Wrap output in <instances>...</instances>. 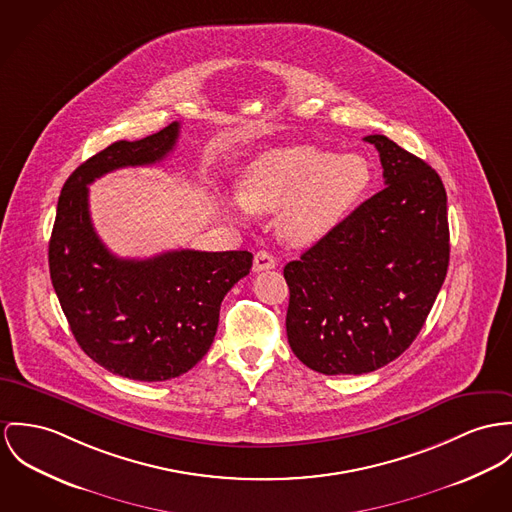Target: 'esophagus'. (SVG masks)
I'll return each instance as SVG.
<instances>
[{
  "label": "esophagus",
  "instance_id": "esophagus-1",
  "mask_svg": "<svg viewBox=\"0 0 512 512\" xmlns=\"http://www.w3.org/2000/svg\"><path fill=\"white\" fill-rule=\"evenodd\" d=\"M276 259L269 251H257L255 259H253V271L261 273V271H269L275 269Z\"/></svg>",
  "mask_w": 512,
  "mask_h": 512
}]
</instances>
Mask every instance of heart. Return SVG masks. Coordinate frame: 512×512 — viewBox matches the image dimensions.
I'll use <instances>...</instances> for the list:
<instances>
[{"label": "heart", "mask_w": 512, "mask_h": 512, "mask_svg": "<svg viewBox=\"0 0 512 512\" xmlns=\"http://www.w3.org/2000/svg\"><path fill=\"white\" fill-rule=\"evenodd\" d=\"M370 161L315 146L271 150L253 159L239 181L237 198H226L230 216L278 214V234L292 245H312L327 236L368 191Z\"/></svg>", "instance_id": "obj_1"}]
</instances>
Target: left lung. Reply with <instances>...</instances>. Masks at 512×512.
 I'll use <instances>...</instances> for the list:
<instances>
[{"instance_id":"1","label":"left lung","mask_w":512,"mask_h":512,"mask_svg":"<svg viewBox=\"0 0 512 512\" xmlns=\"http://www.w3.org/2000/svg\"><path fill=\"white\" fill-rule=\"evenodd\" d=\"M386 189L284 267L286 335L315 372L366 374L419 335L446 278V191L431 165L372 134Z\"/></svg>"}]
</instances>
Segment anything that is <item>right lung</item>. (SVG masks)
Masks as SVG:
<instances>
[{"label": "right lung", "instance_id": "obj_1", "mask_svg": "<svg viewBox=\"0 0 512 512\" xmlns=\"http://www.w3.org/2000/svg\"><path fill=\"white\" fill-rule=\"evenodd\" d=\"M177 138L179 122H171L83 161L64 183L48 243L52 286L79 347L138 382L177 378L208 353L224 296L253 265L249 251L179 249L120 259L97 236L87 185L120 167L158 163Z\"/></svg>", "mask_w": 512, "mask_h": 512}]
</instances>
